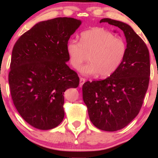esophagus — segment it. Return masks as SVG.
<instances>
[{
	"instance_id": "1",
	"label": "esophagus",
	"mask_w": 158,
	"mask_h": 158,
	"mask_svg": "<svg viewBox=\"0 0 158 158\" xmlns=\"http://www.w3.org/2000/svg\"><path fill=\"white\" fill-rule=\"evenodd\" d=\"M85 81H86V79H84V78H81V77L80 79H79V87H80V88H81V87H82L83 84H84Z\"/></svg>"
}]
</instances>
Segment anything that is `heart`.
Wrapping results in <instances>:
<instances>
[{
  "label": "heart",
  "mask_w": 158,
  "mask_h": 158,
  "mask_svg": "<svg viewBox=\"0 0 158 158\" xmlns=\"http://www.w3.org/2000/svg\"><path fill=\"white\" fill-rule=\"evenodd\" d=\"M70 63L79 69L89 55L90 62L79 69L85 76L97 75L106 78L115 73L126 54V44L102 27H94L83 31L80 41L71 39L66 45Z\"/></svg>",
  "instance_id": "b5f03b06"
}]
</instances>
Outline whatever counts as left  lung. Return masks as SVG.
<instances>
[{"instance_id":"obj_1","label":"left lung","mask_w":158,"mask_h":158,"mask_svg":"<svg viewBox=\"0 0 158 158\" xmlns=\"http://www.w3.org/2000/svg\"><path fill=\"white\" fill-rule=\"evenodd\" d=\"M99 22L122 30L126 39V54L119 68L109 77L86 81L82 86V98L94 126L102 131H115L129 124L142 107L149 82V52L128 24L110 19Z\"/></svg>"}]
</instances>
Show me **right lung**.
I'll use <instances>...</instances> for the list:
<instances>
[{"label":"right lung","instance_id":"1","mask_svg":"<svg viewBox=\"0 0 158 158\" xmlns=\"http://www.w3.org/2000/svg\"><path fill=\"white\" fill-rule=\"evenodd\" d=\"M81 24L80 20L66 17L40 21L14 45L11 96L20 115L34 128L52 129L64 119V92L79 84L77 73L66 63V45Z\"/></svg>","mask_w":158,"mask_h":158}]
</instances>
